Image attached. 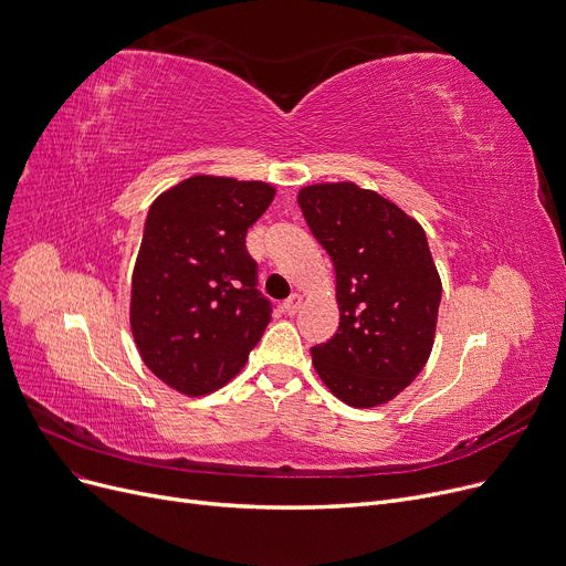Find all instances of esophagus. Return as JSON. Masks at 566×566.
<instances>
[{
	"mask_svg": "<svg viewBox=\"0 0 566 566\" xmlns=\"http://www.w3.org/2000/svg\"><path fill=\"white\" fill-rule=\"evenodd\" d=\"M301 307H303V298L298 293H293L291 298H286L284 301V305H282V310H284V314H289V316H293V314H298L301 312Z\"/></svg>",
	"mask_w": 566,
	"mask_h": 566,
	"instance_id": "esophagus-1",
	"label": "esophagus"
}]
</instances>
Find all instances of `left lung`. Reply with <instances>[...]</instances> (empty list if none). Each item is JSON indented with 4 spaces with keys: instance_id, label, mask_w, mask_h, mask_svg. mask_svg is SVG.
Instances as JSON below:
<instances>
[{
    "instance_id": "1",
    "label": "left lung",
    "mask_w": 566,
    "mask_h": 566,
    "mask_svg": "<svg viewBox=\"0 0 566 566\" xmlns=\"http://www.w3.org/2000/svg\"><path fill=\"white\" fill-rule=\"evenodd\" d=\"M298 203L337 275L339 328L312 348L314 369L344 403L380 406L408 388L433 346L442 284L427 233L355 184L307 186Z\"/></svg>"
}]
</instances>
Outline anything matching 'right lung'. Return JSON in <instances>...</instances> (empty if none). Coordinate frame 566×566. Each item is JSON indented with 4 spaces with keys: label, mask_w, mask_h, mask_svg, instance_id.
<instances>
[{
    "label": "right lung",
    "mask_w": 566,
    "mask_h": 566,
    "mask_svg": "<svg viewBox=\"0 0 566 566\" xmlns=\"http://www.w3.org/2000/svg\"><path fill=\"white\" fill-rule=\"evenodd\" d=\"M273 197L261 181L192 176L148 208L130 328L144 365L169 388L216 392L245 367L271 323L245 235Z\"/></svg>",
    "instance_id": "obj_1"
}]
</instances>
